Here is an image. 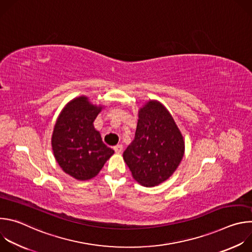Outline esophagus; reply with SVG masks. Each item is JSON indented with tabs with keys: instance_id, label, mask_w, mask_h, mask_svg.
Instances as JSON below:
<instances>
[{
	"instance_id": "1",
	"label": "esophagus",
	"mask_w": 252,
	"mask_h": 252,
	"mask_svg": "<svg viewBox=\"0 0 252 252\" xmlns=\"http://www.w3.org/2000/svg\"><path fill=\"white\" fill-rule=\"evenodd\" d=\"M114 150H115V152H116V154H118V155H120V154H122L123 153V150H124V147L122 146V145H118V146H116L115 148H114Z\"/></svg>"
}]
</instances>
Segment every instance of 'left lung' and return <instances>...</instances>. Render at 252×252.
I'll return each instance as SVG.
<instances>
[{
	"mask_svg": "<svg viewBox=\"0 0 252 252\" xmlns=\"http://www.w3.org/2000/svg\"><path fill=\"white\" fill-rule=\"evenodd\" d=\"M134 138L123 154L139 185L153 188L168 179L181 163L186 142L173 117L158 99H149L137 113Z\"/></svg>",
	"mask_w": 252,
	"mask_h": 252,
	"instance_id": "1",
	"label": "left lung"
}]
</instances>
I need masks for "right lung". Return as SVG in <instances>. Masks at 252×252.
<instances>
[{
  "instance_id": "obj_1",
  "label": "right lung",
  "mask_w": 252,
  "mask_h": 252,
  "mask_svg": "<svg viewBox=\"0 0 252 252\" xmlns=\"http://www.w3.org/2000/svg\"><path fill=\"white\" fill-rule=\"evenodd\" d=\"M104 109L88 95L70 99L61 111L52 134V150L60 167L80 182L96 176L115 152L101 140L94 122Z\"/></svg>"
}]
</instances>
